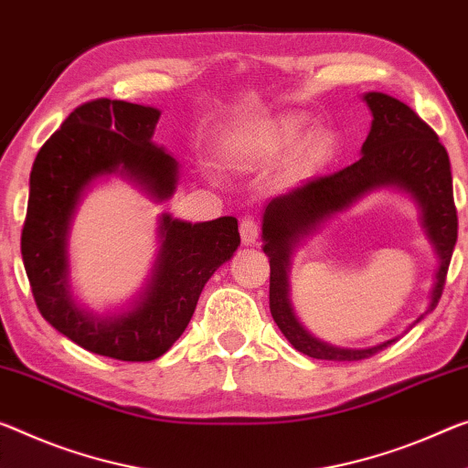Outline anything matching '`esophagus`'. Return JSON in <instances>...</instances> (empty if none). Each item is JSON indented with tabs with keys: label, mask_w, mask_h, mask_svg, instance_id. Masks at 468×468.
Segmentation results:
<instances>
[{
	"label": "esophagus",
	"mask_w": 468,
	"mask_h": 468,
	"mask_svg": "<svg viewBox=\"0 0 468 468\" xmlns=\"http://www.w3.org/2000/svg\"><path fill=\"white\" fill-rule=\"evenodd\" d=\"M239 233H241V241L246 243V246H251V243L258 241V235H261V225H258L256 218L246 217L239 222Z\"/></svg>",
	"instance_id": "34e87169"
}]
</instances>
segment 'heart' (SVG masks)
Listing matches in <instances>:
<instances>
[{
	"mask_svg": "<svg viewBox=\"0 0 468 468\" xmlns=\"http://www.w3.org/2000/svg\"><path fill=\"white\" fill-rule=\"evenodd\" d=\"M300 131V122L293 121V118H285V121H272L258 124L256 129L248 131L246 135L239 139V155L250 160H261V158H271V155L279 154L285 145L292 144ZM327 145V139L316 135L308 139L306 144L300 147V158H313Z\"/></svg>",
	"mask_w": 468,
	"mask_h": 468,
	"instance_id": "b5f03b06",
	"label": "heart"
}]
</instances>
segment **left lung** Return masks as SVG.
I'll use <instances>...</instances> for the list:
<instances>
[{
    "label": "left lung",
    "instance_id": "8db88e82",
    "mask_svg": "<svg viewBox=\"0 0 468 468\" xmlns=\"http://www.w3.org/2000/svg\"><path fill=\"white\" fill-rule=\"evenodd\" d=\"M365 101L373 112V124L362 144L360 160L337 173L303 181L287 194L272 197L264 207L262 237L264 254L271 261V314L295 350L318 360H365L396 339L368 350H341L314 339L302 327L289 303L287 283L289 256L302 235H308L318 222L377 187L396 185L406 189L419 202L427 235L440 256V271L427 313H431L441 298L458 237L450 158L440 137L410 106L391 95L373 91L365 95Z\"/></svg>",
    "mask_w": 468,
    "mask_h": 468
}]
</instances>
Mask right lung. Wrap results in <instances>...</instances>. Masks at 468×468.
I'll use <instances>...</instances> for the list:
<instances>
[{"mask_svg": "<svg viewBox=\"0 0 468 468\" xmlns=\"http://www.w3.org/2000/svg\"><path fill=\"white\" fill-rule=\"evenodd\" d=\"M160 110L122 100H91L74 108L41 145L31 170L20 251L41 316L85 350L124 362L165 354L194 316L206 281L239 248L237 218L160 220V254L150 285L129 313L95 318L74 303L66 237L83 189L95 176L122 170L154 197L176 185V160L152 144Z\"/></svg>", "mask_w": 468, "mask_h": 468, "instance_id": "add662e5", "label": "right lung"}]
</instances>
